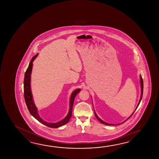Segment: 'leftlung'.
<instances>
[{
    "mask_svg": "<svg viewBox=\"0 0 159 159\" xmlns=\"http://www.w3.org/2000/svg\"><path fill=\"white\" fill-rule=\"evenodd\" d=\"M140 86H141V95H140V100H139V102L138 104V106H137L136 108V109H135V111H134V112L132 113L131 115H130V116L129 117V118L127 119H126V120H128V119H129V118H130V117H131V116L132 115H133V114L135 112V111H136V110L137 108H138V107L139 105V104H140V102L141 100H142V97H143V79H142V75H140ZM94 114L95 115V116H96V118L98 119V120H99V122H101V123H102V124H105V125H113V124H110V123H106V122H104V121H103L102 120H101V119L99 118L98 117V115H97V114H96V112H95V111ZM126 120H125V121H126ZM120 124H122V123H120ZM120 124H118V125H120Z\"/></svg>",
    "mask_w": 159,
    "mask_h": 159,
    "instance_id": "left-lung-1",
    "label": "left lung"
}]
</instances>
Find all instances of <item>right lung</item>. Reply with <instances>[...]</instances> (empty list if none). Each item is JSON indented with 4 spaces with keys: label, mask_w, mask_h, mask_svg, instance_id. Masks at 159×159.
<instances>
[{
    "label": "right lung",
    "mask_w": 159,
    "mask_h": 159,
    "mask_svg": "<svg viewBox=\"0 0 159 159\" xmlns=\"http://www.w3.org/2000/svg\"><path fill=\"white\" fill-rule=\"evenodd\" d=\"M37 56H38V53L36 54L35 56H34L33 58L31 59L28 68L25 73L24 79V95L25 101L27 105V108L28 109L30 114L32 115L34 118L36 119L39 122H40L41 123L43 124L44 125L53 129H56L61 127L62 125H64L69 121L71 116L72 108H73L75 97L78 93L81 91V89H75V91H73V93H71L70 98L69 110L68 115L66 116L65 118L60 120V122H56V123H49V122H45L43 119L41 118L40 116L38 114L37 108L34 103L33 96H32L31 88H30V75L32 70L33 62L34 60V59L37 57Z\"/></svg>",
    "instance_id": "add662e5"
}]
</instances>
